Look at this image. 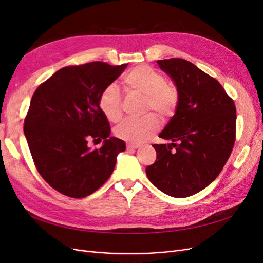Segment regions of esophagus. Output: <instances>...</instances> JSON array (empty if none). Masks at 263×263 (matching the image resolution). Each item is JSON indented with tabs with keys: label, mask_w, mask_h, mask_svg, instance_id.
I'll list each match as a JSON object with an SVG mask.
<instances>
[{
	"label": "esophagus",
	"mask_w": 263,
	"mask_h": 263,
	"mask_svg": "<svg viewBox=\"0 0 263 263\" xmlns=\"http://www.w3.org/2000/svg\"><path fill=\"white\" fill-rule=\"evenodd\" d=\"M139 148V145L136 144H127V150H135Z\"/></svg>",
	"instance_id": "obj_1"
}]
</instances>
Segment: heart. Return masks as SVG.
Wrapping results in <instances>:
<instances>
[{
  "label": "heart",
  "instance_id": "obj_1",
  "mask_svg": "<svg viewBox=\"0 0 263 263\" xmlns=\"http://www.w3.org/2000/svg\"><path fill=\"white\" fill-rule=\"evenodd\" d=\"M126 91L144 95L145 110H155L161 117H170L176 112L179 104L177 87L165 82L164 77L146 65L130 69L123 77ZM99 107L102 114L109 122H118L122 117V95L115 84L107 85L99 99ZM159 128V122L155 115L150 114L139 119L127 118L119 124L115 135L130 144H140Z\"/></svg>",
  "mask_w": 263,
  "mask_h": 263
}]
</instances>
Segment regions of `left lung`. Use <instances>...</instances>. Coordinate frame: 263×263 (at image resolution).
Masks as SVG:
<instances>
[{
  "label": "left lung",
  "instance_id": "1",
  "mask_svg": "<svg viewBox=\"0 0 263 263\" xmlns=\"http://www.w3.org/2000/svg\"><path fill=\"white\" fill-rule=\"evenodd\" d=\"M179 92V104L159 137L168 145H153L155 163L146 174L161 192L187 197L217 178L232 154L236 138V107L220 83L192 62L158 60Z\"/></svg>",
  "mask_w": 263,
  "mask_h": 263
}]
</instances>
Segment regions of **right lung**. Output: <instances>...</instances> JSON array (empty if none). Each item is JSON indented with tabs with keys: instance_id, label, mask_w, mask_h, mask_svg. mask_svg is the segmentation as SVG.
<instances>
[{
	"instance_id": "add662e5",
	"label": "right lung",
	"mask_w": 263,
	"mask_h": 263,
	"mask_svg": "<svg viewBox=\"0 0 263 263\" xmlns=\"http://www.w3.org/2000/svg\"><path fill=\"white\" fill-rule=\"evenodd\" d=\"M126 67L101 61L65 67L35 91L24 134L38 172L58 192L85 197L114 171L116 158L126 145L109 137V123L99 99ZM92 138L103 140L101 148L92 151L87 146Z\"/></svg>"
}]
</instances>
